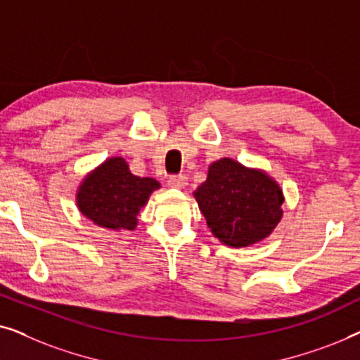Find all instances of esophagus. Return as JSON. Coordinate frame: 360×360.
<instances>
[{
    "label": "esophagus",
    "mask_w": 360,
    "mask_h": 360,
    "mask_svg": "<svg viewBox=\"0 0 360 360\" xmlns=\"http://www.w3.org/2000/svg\"><path fill=\"white\" fill-rule=\"evenodd\" d=\"M172 188H185L186 186V176L185 175H170L169 180H167Z\"/></svg>",
    "instance_id": "obj_1"
}]
</instances>
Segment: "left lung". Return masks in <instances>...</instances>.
I'll list each match as a JSON object with an SVG mask.
<instances>
[{
    "label": "left lung",
    "instance_id": "8db88e82",
    "mask_svg": "<svg viewBox=\"0 0 360 360\" xmlns=\"http://www.w3.org/2000/svg\"><path fill=\"white\" fill-rule=\"evenodd\" d=\"M193 195L211 233L231 248L259 243L282 219L283 195L277 181L233 159L211 164L208 179Z\"/></svg>",
    "mask_w": 360,
    "mask_h": 360
}]
</instances>
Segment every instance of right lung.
Listing matches in <instances>:
<instances>
[{
	"instance_id": "right-lung-1",
	"label": "right lung",
	"mask_w": 360,
	"mask_h": 360,
	"mask_svg": "<svg viewBox=\"0 0 360 360\" xmlns=\"http://www.w3.org/2000/svg\"><path fill=\"white\" fill-rule=\"evenodd\" d=\"M160 184L132 175L122 157H112L82 181L78 210L101 228L134 229L137 214Z\"/></svg>"
}]
</instances>
